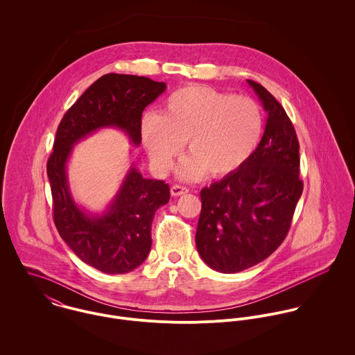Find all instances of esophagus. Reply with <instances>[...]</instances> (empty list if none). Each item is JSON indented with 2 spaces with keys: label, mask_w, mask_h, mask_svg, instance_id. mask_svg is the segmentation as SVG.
I'll return each mask as SVG.
<instances>
[{
  "label": "esophagus",
  "mask_w": 355,
  "mask_h": 355,
  "mask_svg": "<svg viewBox=\"0 0 355 355\" xmlns=\"http://www.w3.org/2000/svg\"><path fill=\"white\" fill-rule=\"evenodd\" d=\"M186 193H189V189L184 187V186L175 184V186L171 187V194H172L173 197H179V196H183V194H186Z\"/></svg>",
  "instance_id": "34e87169"
}]
</instances>
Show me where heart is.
Here are the masks:
<instances>
[{"mask_svg":"<svg viewBox=\"0 0 355 355\" xmlns=\"http://www.w3.org/2000/svg\"><path fill=\"white\" fill-rule=\"evenodd\" d=\"M262 128L261 107L252 98L190 85L165 100L161 114L144 116L141 137L161 172L172 168L186 142L190 157L179 175L196 180L205 173L223 178L242 168L257 150Z\"/></svg>","mask_w":355,"mask_h":355,"instance_id":"obj_1","label":"heart"}]
</instances>
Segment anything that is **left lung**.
<instances>
[{"mask_svg":"<svg viewBox=\"0 0 355 355\" xmlns=\"http://www.w3.org/2000/svg\"><path fill=\"white\" fill-rule=\"evenodd\" d=\"M248 82L268 112L261 142L242 168L201 190L197 249L205 263L223 273L254 266L283 243L304 191L290 117L263 86Z\"/></svg>","mask_w":355,"mask_h":355,"instance_id":"obj_1","label":"left lung"}]
</instances>
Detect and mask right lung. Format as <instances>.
<instances>
[{
    "instance_id": "obj_1",
    "label": "right lung",
    "mask_w": 355,
    "mask_h": 355,
    "mask_svg": "<svg viewBox=\"0 0 355 355\" xmlns=\"http://www.w3.org/2000/svg\"><path fill=\"white\" fill-rule=\"evenodd\" d=\"M165 89L164 82L145 76L106 73L78 98L58 124L46 165L54 224L71 250L103 273H127L146 259L152 248L154 213L169 201V186L145 179L132 165L107 210L102 216H90L71 197L65 173L68 157L75 144L103 127L123 130L138 146L142 112Z\"/></svg>"
}]
</instances>
